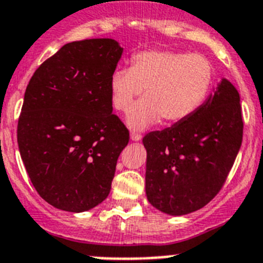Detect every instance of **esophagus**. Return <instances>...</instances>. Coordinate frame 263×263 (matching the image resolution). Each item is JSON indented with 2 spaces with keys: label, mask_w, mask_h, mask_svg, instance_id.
I'll list each match as a JSON object with an SVG mask.
<instances>
[{
  "label": "esophagus",
  "mask_w": 263,
  "mask_h": 263,
  "mask_svg": "<svg viewBox=\"0 0 263 263\" xmlns=\"http://www.w3.org/2000/svg\"><path fill=\"white\" fill-rule=\"evenodd\" d=\"M130 138H132V141H141L142 134L138 133V132H132L130 133Z\"/></svg>",
  "instance_id": "esophagus-1"
}]
</instances>
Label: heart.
<instances>
[{
	"label": "heart",
	"mask_w": 263,
	"mask_h": 263,
	"mask_svg": "<svg viewBox=\"0 0 263 263\" xmlns=\"http://www.w3.org/2000/svg\"><path fill=\"white\" fill-rule=\"evenodd\" d=\"M213 83V66L202 54L168 49L141 50L130 69H116L109 81L113 107L127 112V124L142 129L161 120L173 125L198 110ZM145 91H143V90Z\"/></svg>",
	"instance_id": "b5f03b06"
}]
</instances>
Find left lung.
<instances>
[{"label":"left lung","instance_id":"obj_1","mask_svg":"<svg viewBox=\"0 0 263 263\" xmlns=\"http://www.w3.org/2000/svg\"><path fill=\"white\" fill-rule=\"evenodd\" d=\"M240 95L227 79L185 121L143 137L146 194L154 207L185 215L220 192L242 142Z\"/></svg>","mask_w":263,"mask_h":263}]
</instances>
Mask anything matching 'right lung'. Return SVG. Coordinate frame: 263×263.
<instances>
[{
	"label": "right lung",
	"mask_w": 263,
	"mask_h": 263,
	"mask_svg": "<svg viewBox=\"0 0 263 263\" xmlns=\"http://www.w3.org/2000/svg\"><path fill=\"white\" fill-rule=\"evenodd\" d=\"M121 54L113 39L67 43L28 82L19 153L36 192L60 210H90L110 192L129 143V130L112 113L109 88Z\"/></svg>",
	"instance_id": "1"
}]
</instances>
